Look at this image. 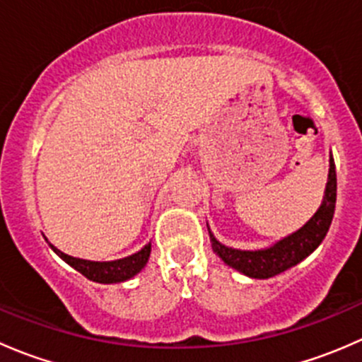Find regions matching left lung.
Instances as JSON below:
<instances>
[{
    "label": "left lung",
    "instance_id": "8db88e82",
    "mask_svg": "<svg viewBox=\"0 0 362 362\" xmlns=\"http://www.w3.org/2000/svg\"><path fill=\"white\" fill-rule=\"evenodd\" d=\"M334 204H337V170H334V159L331 154L329 173H327L322 203L303 228L284 236L273 245L259 250H240L224 245L215 238L214 233L208 228L211 249L226 264L235 268L236 272L243 273V275L250 276V279H272V276L280 275L286 269L299 264L303 259L308 257L322 243L327 231H329L331 221H333Z\"/></svg>",
    "mask_w": 362,
    "mask_h": 362
}]
</instances>
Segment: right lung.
Wrapping results in <instances>:
<instances>
[{
    "mask_svg": "<svg viewBox=\"0 0 362 362\" xmlns=\"http://www.w3.org/2000/svg\"><path fill=\"white\" fill-rule=\"evenodd\" d=\"M47 242H49V240H47ZM49 245L50 249L56 252L63 261H66L71 268H75L76 272L82 273L83 276H87V279L98 284H120L133 279L134 275H138V273L145 268V264L148 262V257H151L152 249L151 243H147L144 249L127 255V257L115 259V261H87V259L73 257V255L64 254V252L56 249L50 242Z\"/></svg>",
    "mask_w": 362,
    "mask_h": 362,
    "instance_id": "right-lung-1",
    "label": "right lung"
}]
</instances>
